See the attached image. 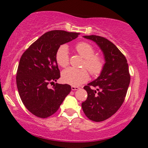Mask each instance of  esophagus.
Listing matches in <instances>:
<instances>
[{
  "instance_id": "34e87169",
  "label": "esophagus",
  "mask_w": 148,
  "mask_h": 148,
  "mask_svg": "<svg viewBox=\"0 0 148 148\" xmlns=\"http://www.w3.org/2000/svg\"><path fill=\"white\" fill-rule=\"evenodd\" d=\"M79 89V87H76V86H72V90H77Z\"/></svg>"
}]
</instances>
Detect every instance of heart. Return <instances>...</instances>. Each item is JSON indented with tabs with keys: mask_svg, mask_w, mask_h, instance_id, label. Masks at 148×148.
Here are the masks:
<instances>
[{
	"mask_svg": "<svg viewBox=\"0 0 148 148\" xmlns=\"http://www.w3.org/2000/svg\"><path fill=\"white\" fill-rule=\"evenodd\" d=\"M78 53L84 58L83 67H86L93 75H98L102 71L104 66V60L102 58L94 56L95 49L87 42H79L76 45ZM57 63L62 67H65L69 64V48L67 45H62L58 47L56 53ZM89 78L88 71L86 69H77L69 67L62 72V80L65 84L72 86H79Z\"/></svg>",
	"mask_w": 148,
	"mask_h": 148,
	"instance_id": "1",
	"label": "heart"
}]
</instances>
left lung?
Masks as SVG:
<instances>
[{
    "label": "left lung",
    "mask_w": 148,
    "mask_h": 148,
    "mask_svg": "<svg viewBox=\"0 0 148 148\" xmlns=\"http://www.w3.org/2000/svg\"><path fill=\"white\" fill-rule=\"evenodd\" d=\"M83 37L95 42L104 58L99 76L84 86L88 97L81 104L90 120L101 122L115 114L124 102L130 83L128 64L125 56L107 39L97 35ZM92 87L97 90H93Z\"/></svg>",
    "instance_id": "8db88e82"
}]
</instances>
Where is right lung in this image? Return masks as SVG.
Returning a JSON list of instances; mask_svg holds the SVG:
<instances>
[{
    "label": "right lung",
    "mask_w": 148,
    "mask_h": 148,
    "mask_svg": "<svg viewBox=\"0 0 148 148\" xmlns=\"http://www.w3.org/2000/svg\"><path fill=\"white\" fill-rule=\"evenodd\" d=\"M79 33L51 30L42 35L23 53L16 73V86L24 106L33 115L46 118L55 113L71 91L67 84L56 82L60 70L56 53L60 45L77 38Z\"/></svg>",
    "instance_id": "add662e5"
}]
</instances>
